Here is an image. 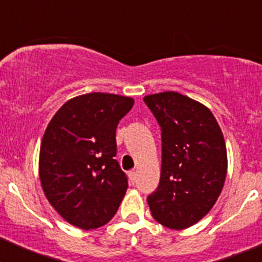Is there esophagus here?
<instances>
[{"instance_id": "esophagus-1", "label": "esophagus", "mask_w": 262, "mask_h": 262, "mask_svg": "<svg viewBox=\"0 0 262 262\" xmlns=\"http://www.w3.org/2000/svg\"><path fill=\"white\" fill-rule=\"evenodd\" d=\"M128 180L131 184H134V182L136 181V173L135 172H129L128 173Z\"/></svg>"}]
</instances>
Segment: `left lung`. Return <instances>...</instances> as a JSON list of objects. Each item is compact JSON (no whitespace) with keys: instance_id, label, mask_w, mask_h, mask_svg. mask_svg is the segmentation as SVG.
Wrapping results in <instances>:
<instances>
[{"instance_id":"8db88e82","label":"left lung","mask_w":262,"mask_h":262,"mask_svg":"<svg viewBox=\"0 0 262 262\" xmlns=\"http://www.w3.org/2000/svg\"><path fill=\"white\" fill-rule=\"evenodd\" d=\"M161 127L160 184L148 196L160 224L184 230L209 214L223 189L227 149L223 133L209 107L177 92L145 96Z\"/></svg>"}]
</instances>
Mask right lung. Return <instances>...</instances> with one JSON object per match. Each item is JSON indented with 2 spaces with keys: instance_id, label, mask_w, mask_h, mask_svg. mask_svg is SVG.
<instances>
[{
  "instance_id": "obj_1",
  "label": "right lung",
  "mask_w": 262,
  "mask_h": 262,
  "mask_svg": "<svg viewBox=\"0 0 262 262\" xmlns=\"http://www.w3.org/2000/svg\"><path fill=\"white\" fill-rule=\"evenodd\" d=\"M131 97L88 93L67 101L41 139L39 178L46 198L64 221L94 230L113 219L127 177L114 156L115 131Z\"/></svg>"
}]
</instances>
